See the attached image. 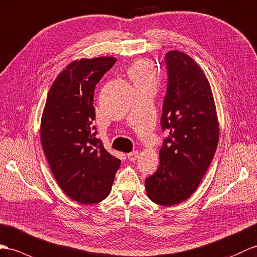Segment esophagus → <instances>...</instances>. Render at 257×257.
Listing matches in <instances>:
<instances>
[{"mask_svg":"<svg viewBox=\"0 0 257 257\" xmlns=\"http://www.w3.org/2000/svg\"><path fill=\"white\" fill-rule=\"evenodd\" d=\"M140 157V153L139 152H132V153H130V154H127V158H128V160H131V161H135L137 158Z\"/></svg>","mask_w":257,"mask_h":257,"instance_id":"esophagus-1","label":"esophagus"}]
</instances>
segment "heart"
<instances>
[{
	"label": "heart",
	"instance_id": "b5f03b06",
	"mask_svg": "<svg viewBox=\"0 0 257 257\" xmlns=\"http://www.w3.org/2000/svg\"><path fill=\"white\" fill-rule=\"evenodd\" d=\"M128 76L134 86H155L158 83V71L149 60H139L128 67Z\"/></svg>",
	"mask_w": 257,
	"mask_h": 257
}]
</instances>
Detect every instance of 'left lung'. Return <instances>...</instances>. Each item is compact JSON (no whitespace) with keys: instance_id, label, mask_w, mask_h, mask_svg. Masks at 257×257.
Instances as JSON below:
<instances>
[{"instance_id":"8db88e82","label":"left lung","mask_w":257,"mask_h":257,"mask_svg":"<svg viewBox=\"0 0 257 257\" xmlns=\"http://www.w3.org/2000/svg\"><path fill=\"white\" fill-rule=\"evenodd\" d=\"M165 62L168 84L160 124L169 135L145 187L154 203L173 206L201 183L217 149L219 125L210 85L196 62L180 51H169Z\"/></svg>"}]
</instances>
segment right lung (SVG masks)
Masks as SVG:
<instances>
[{
	"instance_id": "obj_1",
	"label": "right lung",
	"mask_w": 257,
	"mask_h": 257,
	"mask_svg": "<svg viewBox=\"0 0 257 257\" xmlns=\"http://www.w3.org/2000/svg\"><path fill=\"white\" fill-rule=\"evenodd\" d=\"M115 61L105 56L67 65L50 88L41 117L42 148L56 182L81 204L107 197L121 165L104 149L92 125L96 85Z\"/></svg>"
}]
</instances>
